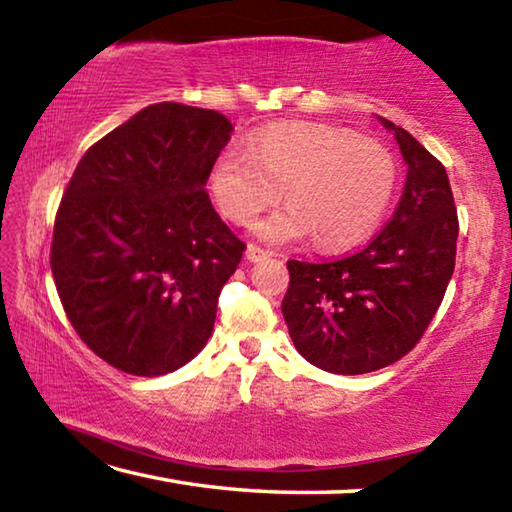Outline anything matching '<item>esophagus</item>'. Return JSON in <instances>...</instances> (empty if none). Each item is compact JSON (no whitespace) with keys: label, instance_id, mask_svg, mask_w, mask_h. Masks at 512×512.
Segmentation results:
<instances>
[{"label":"esophagus","instance_id":"esophagus-1","mask_svg":"<svg viewBox=\"0 0 512 512\" xmlns=\"http://www.w3.org/2000/svg\"><path fill=\"white\" fill-rule=\"evenodd\" d=\"M271 257V253H268V250H264V248H259V246H255V244H248V248H246V259L248 262H264V259H268Z\"/></svg>","mask_w":512,"mask_h":512}]
</instances>
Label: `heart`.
I'll list each match as a JSON object with an SVG mask.
<instances>
[{
	"mask_svg": "<svg viewBox=\"0 0 512 512\" xmlns=\"http://www.w3.org/2000/svg\"><path fill=\"white\" fill-rule=\"evenodd\" d=\"M397 183L391 151L348 128L327 124L266 126L244 151L216 158L210 187L219 210L246 225L280 201V210L255 225V235L287 246L311 235L320 250H345L366 239L388 210Z\"/></svg>",
	"mask_w": 512,
	"mask_h": 512,
	"instance_id": "obj_1",
	"label": "heart"
}]
</instances>
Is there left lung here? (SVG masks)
<instances>
[{
	"instance_id": "left-lung-1",
	"label": "left lung",
	"mask_w": 512,
	"mask_h": 512,
	"mask_svg": "<svg viewBox=\"0 0 512 512\" xmlns=\"http://www.w3.org/2000/svg\"><path fill=\"white\" fill-rule=\"evenodd\" d=\"M406 162L393 219L370 244L327 264L287 262L282 314L296 350L334 375H363L420 341L454 273L458 219L443 164L415 137L377 117Z\"/></svg>"
}]
</instances>
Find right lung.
<instances>
[{
  "label": "right lung",
  "instance_id": "1",
  "mask_svg": "<svg viewBox=\"0 0 512 512\" xmlns=\"http://www.w3.org/2000/svg\"><path fill=\"white\" fill-rule=\"evenodd\" d=\"M235 126L162 101L90 146L58 207L51 273L69 323L110 366L178 370L205 348L246 246L205 183Z\"/></svg>",
  "mask_w": 512,
  "mask_h": 512
}]
</instances>
